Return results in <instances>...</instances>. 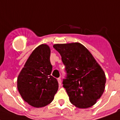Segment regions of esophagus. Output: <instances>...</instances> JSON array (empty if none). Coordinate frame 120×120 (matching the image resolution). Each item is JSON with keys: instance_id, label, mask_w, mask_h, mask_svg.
<instances>
[{"instance_id": "obj_1", "label": "esophagus", "mask_w": 120, "mask_h": 120, "mask_svg": "<svg viewBox=\"0 0 120 120\" xmlns=\"http://www.w3.org/2000/svg\"><path fill=\"white\" fill-rule=\"evenodd\" d=\"M57 80H58V83H59V85H61V83H62L61 79H60V78H58V79H57Z\"/></svg>"}]
</instances>
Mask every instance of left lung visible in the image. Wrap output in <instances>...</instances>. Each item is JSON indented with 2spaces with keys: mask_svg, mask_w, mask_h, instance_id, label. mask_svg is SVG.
I'll use <instances>...</instances> for the list:
<instances>
[{
  "mask_svg": "<svg viewBox=\"0 0 120 120\" xmlns=\"http://www.w3.org/2000/svg\"><path fill=\"white\" fill-rule=\"evenodd\" d=\"M65 66L63 87L70 102L76 107L93 106L103 94L106 82L105 73L92 54L79 43L56 44Z\"/></svg>",
  "mask_w": 120,
  "mask_h": 120,
  "instance_id": "left-lung-1",
  "label": "left lung"
}]
</instances>
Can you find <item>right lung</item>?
Here are the masks:
<instances>
[{"label":"right lung","instance_id":"obj_1","mask_svg":"<svg viewBox=\"0 0 120 120\" xmlns=\"http://www.w3.org/2000/svg\"><path fill=\"white\" fill-rule=\"evenodd\" d=\"M51 49L47 45L35 48L18 75V91L22 99L35 107L52 102L58 88V81L51 75Z\"/></svg>","mask_w":120,"mask_h":120}]
</instances>
